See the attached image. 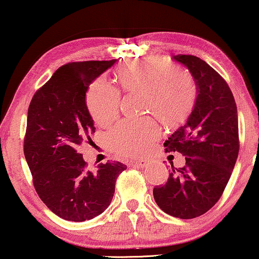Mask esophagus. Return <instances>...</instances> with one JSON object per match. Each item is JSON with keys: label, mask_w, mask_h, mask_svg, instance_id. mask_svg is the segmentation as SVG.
I'll return each mask as SVG.
<instances>
[{"label": "esophagus", "mask_w": 259, "mask_h": 259, "mask_svg": "<svg viewBox=\"0 0 259 259\" xmlns=\"http://www.w3.org/2000/svg\"><path fill=\"white\" fill-rule=\"evenodd\" d=\"M148 164V161L146 159H141V160H137L132 162L133 166H136V167H146V165Z\"/></svg>", "instance_id": "esophagus-1"}]
</instances>
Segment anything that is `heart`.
<instances>
[{"label": "heart", "instance_id": "1", "mask_svg": "<svg viewBox=\"0 0 259 259\" xmlns=\"http://www.w3.org/2000/svg\"><path fill=\"white\" fill-rule=\"evenodd\" d=\"M119 80L126 91L144 93L146 108L168 125L184 121L196 101L197 91L192 77L160 59L128 63L120 69ZM86 100L91 115L100 125H107L118 115L119 91L107 80H95ZM160 134L161 128L154 119H125L107 133V145L122 157H137Z\"/></svg>", "mask_w": 259, "mask_h": 259}]
</instances>
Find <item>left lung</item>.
Listing matches in <instances>:
<instances>
[{
    "label": "left lung",
    "instance_id": "8db88e82",
    "mask_svg": "<svg viewBox=\"0 0 259 259\" xmlns=\"http://www.w3.org/2000/svg\"><path fill=\"white\" fill-rule=\"evenodd\" d=\"M190 70L197 87L192 112L164 143L165 152H179L186 164H172L165 185L155 186V203L165 213L192 219L219 200L235 167L239 151L238 114L225 80L204 60L173 55Z\"/></svg>",
    "mask_w": 259,
    "mask_h": 259
}]
</instances>
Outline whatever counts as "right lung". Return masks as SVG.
Masks as SVG:
<instances>
[{
	"label": "right lung",
	"mask_w": 259,
	"mask_h": 259,
	"mask_svg": "<svg viewBox=\"0 0 259 259\" xmlns=\"http://www.w3.org/2000/svg\"><path fill=\"white\" fill-rule=\"evenodd\" d=\"M115 62L61 66L28 108L23 150L35 190L49 210L66 221L84 222L101 214L114 196L116 178L127 168L108 161L91 171L77 152L95 132L86 104L88 88Z\"/></svg>",
	"instance_id": "add662e5"
}]
</instances>
